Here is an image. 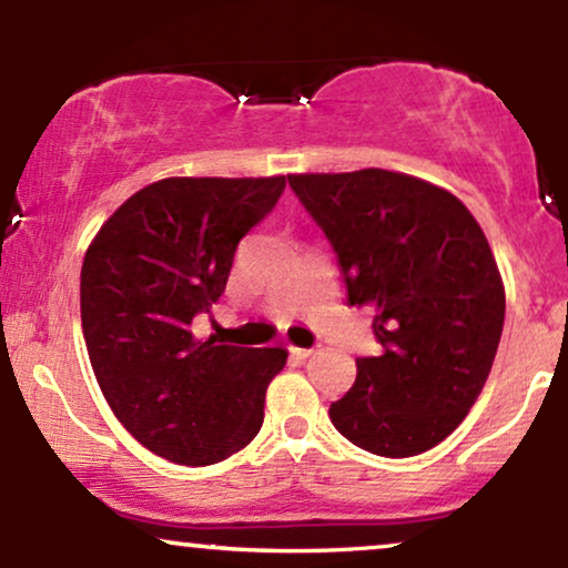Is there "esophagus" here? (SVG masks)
<instances>
[{"mask_svg":"<svg viewBox=\"0 0 568 568\" xmlns=\"http://www.w3.org/2000/svg\"><path fill=\"white\" fill-rule=\"evenodd\" d=\"M291 355H293V357H298V361H304V357L315 355V347H310V349H302V347H291Z\"/></svg>","mask_w":568,"mask_h":568,"instance_id":"1","label":"esophagus"}]
</instances>
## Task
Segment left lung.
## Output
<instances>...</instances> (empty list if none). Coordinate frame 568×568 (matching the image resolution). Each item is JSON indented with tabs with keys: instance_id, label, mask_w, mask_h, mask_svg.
Returning <instances> with one entry per match:
<instances>
[{
	"instance_id": "1",
	"label": "left lung",
	"mask_w": 568,
	"mask_h": 568,
	"mask_svg": "<svg viewBox=\"0 0 568 568\" xmlns=\"http://www.w3.org/2000/svg\"><path fill=\"white\" fill-rule=\"evenodd\" d=\"M321 226L349 304H374L379 355L328 416L376 456H416L454 433L478 400L505 325V288L473 213L406 173L288 175Z\"/></svg>"
}]
</instances>
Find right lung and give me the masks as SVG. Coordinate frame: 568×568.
<instances>
[{
  "label": "right lung",
  "instance_id": "obj_1",
  "mask_svg": "<svg viewBox=\"0 0 568 568\" xmlns=\"http://www.w3.org/2000/svg\"><path fill=\"white\" fill-rule=\"evenodd\" d=\"M285 175L162 179L122 202L82 262V334L98 387L141 446L205 467L258 435L283 347L200 342L192 321L226 288L240 240Z\"/></svg>",
  "mask_w": 568,
  "mask_h": 568
}]
</instances>
